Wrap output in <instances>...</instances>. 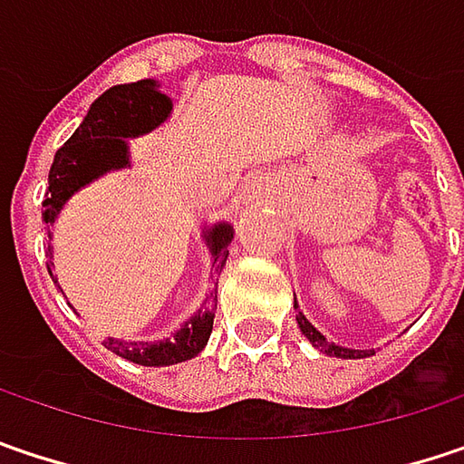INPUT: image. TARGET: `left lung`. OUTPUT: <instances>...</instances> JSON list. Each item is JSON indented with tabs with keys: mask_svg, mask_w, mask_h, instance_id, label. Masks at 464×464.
I'll use <instances>...</instances> for the list:
<instances>
[{
	"mask_svg": "<svg viewBox=\"0 0 464 464\" xmlns=\"http://www.w3.org/2000/svg\"><path fill=\"white\" fill-rule=\"evenodd\" d=\"M294 310H296V323H299V331L310 339L313 346H317L320 352H325L328 357H341V360H362V357H370L372 354V349H349V346H339V343H334V341H328L317 328H314L313 323L304 317V313H299V304H296V299H294Z\"/></svg>",
	"mask_w": 464,
	"mask_h": 464,
	"instance_id": "8db88e82",
	"label": "left lung"
}]
</instances>
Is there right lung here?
Instances as JSON below:
<instances>
[{"instance_id":"right-lung-1","label":"right lung","mask_w":464,"mask_h":464,"mask_svg":"<svg viewBox=\"0 0 464 464\" xmlns=\"http://www.w3.org/2000/svg\"><path fill=\"white\" fill-rule=\"evenodd\" d=\"M170 115H173V99L160 92V83L154 78L112 86L99 99H94L83 123L75 128V133L65 141V147L54 154V162L49 170V191H46L42 212L49 241H52V226L57 223L63 207L72 199V194H78L81 188H86L89 183H94L107 173L130 168L128 139H139L157 130L160 125L168 123ZM202 238L212 257V270H209L212 288L207 291L199 310L191 314L170 339L128 341L110 336L104 341L110 352L144 368H168V365H178V362L197 357L205 349L207 339L212 334L215 307H218L215 278L226 267L228 244L233 241V226L228 220H218L212 226L205 223ZM49 265H54L52 246H49ZM52 281L57 284L54 276Z\"/></svg>"}]
</instances>
